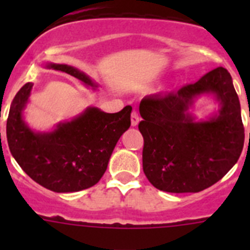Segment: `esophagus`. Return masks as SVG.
I'll return each instance as SVG.
<instances>
[{"instance_id":"obj_1","label":"esophagus","mask_w":250,"mask_h":250,"mask_svg":"<svg viewBox=\"0 0 250 250\" xmlns=\"http://www.w3.org/2000/svg\"><path fill=\"white\" fill-rule=\"evenodd\" d=\"M140 121V118H139V114L136 111L131 112V126H136Z\"/></svg>"}]
</instances>
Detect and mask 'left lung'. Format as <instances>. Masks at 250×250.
I'll list each match as a JSON object with an SVG mask.
<instances>
[{
    "instance_id": "obj_1",
    "label": "left lung",
    "mask_w": 250,
    "mask_h": 250,
    "mask_svg": "<svg viewBox=\"0 0 250 250\" xmlns=\"http://www.w3.org/2000/svg\"><path fill=\"white\" fill-rule=\"evenodd\" d=\"M213 96L215 114L198 121L190 112L200 96ZM144 138L143 169L156 189L198 193L235 165L244 145L240 103L227 68L216 67L178 92L146 96L139 106Z\"/></svg>"
}]
</instances>
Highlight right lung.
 I'll use <instances>...</instances> for the list:
<instances>
[{"instance_id":"right-lung-1","label":"right lung","mask_w":250,"mask_h":250,"mask_svg":"<svg viewBox=\"0 0 250 250\" xmlns=\"http://www.w3.org/2000/svg\"><path fill=\"white\" fill-rule=\"evenodd\" d=\"M42 65L98 90V83L74 66ZM32 86V83H25L11 104L6 135L12 156L32 180L55 193H75L94 187L107 169L116 143L130 127L131 106L115 114L89 106L71 120L59 123L48 131H37L23 116Z\"/></svg>"}]
</instances>
